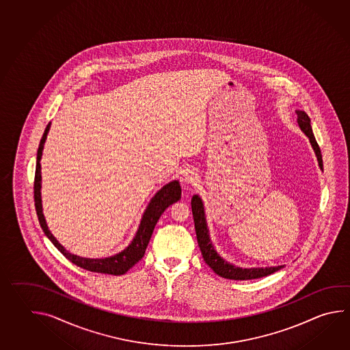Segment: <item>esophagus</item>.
Here are the masks:
<instances>
[{
    "instance_id": "esophagus-1",
    "label": "esophagus",
    "mask_w": 350,
    "mask_h": 350,
    "mask_svg": "<svg viewBox=\"0 0 350 350\" xmlns=\"http://www.w3.org/2000/svg\"><path fill=\"white\" fill-rule=\"evenodd\" d=\"M183 180L189 183V185H192V186H196L197 182H198V174L192 170H186L183 173Z\"/></svg>"
}]
</instances>
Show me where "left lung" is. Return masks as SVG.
Listing matches in <instances>:
<instances>
[{"mask_svg":"<svg viewBox=\"0 0 350 350\" xmlns=\"http://www.w3.org/2000/svg\"><path fill=\"white\" fill-rule=\"evenodd\" d=\"M298 116V124H299L301 131L309 137V141L313 146L314 152L318 158V162L323 170V159H321V148L318 143L315 141V137L310 126V120L308 114L303 111H297ZM193 219H194V228H196V234H197V241L200 245V252L204 262L213 269L214 273L221 275L223 278L234 279V280H250V279L263 278L269 275L274 271H279L283 268V265L278 267H271V268H239L236 265H232L228 262H226L223 258L219 257V254L214 250L212 242L209 239L208 234L207 223H206V217H204V208L203 203L198 196H193L192 202Z\"/></svg>","mask_w":350,"mask_h":350,"instance_id":"left-lung-1","label":"left lung"}]
</instances>
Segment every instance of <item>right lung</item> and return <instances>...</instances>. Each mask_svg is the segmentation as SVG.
Returning <instances> with one entry per match:
<instances>
[{
	"label": "right lung",
	"mask_w": 350,
	"mask_h": 350,
	"mask_svg": "<svg viewBox=\"0 0 350 350\" xmlns=\"http://www.w3.org/2000/svg\"><path fill=\"white\" fill-rule=\"evenodd\" d=\"M50 124L51 123L47 124L42 138H41V142L38 144L36 172H35V182H33L35 207H36L37 217H38V221L41 224V228L43 229L44 234L49 237L51 242L53 243V245L64 254V257L67 258L68 260H71L72 263L79 265L86 271H94V273H105V274H113V275L124 274L138 260L142 259L159 217L162 215L167 208L180 198L179 182L178 180H173L171 183H168L167 186H164L159 192L156 193V196L150 200L148 207L143 214L142 221L139 224L136 237L133 238V241L129 244V247L126 250H122L121 253L112 256V257L103 258V259H90V258H82L71 254V253H68L67 250H64L55 237L51 234L42 213V204H41V164H40V161H41V156H42L43 144H44L46 136L49 133Z\"/></svg>",
	"instance_id": "right-lung-1"
}]
</instances>
